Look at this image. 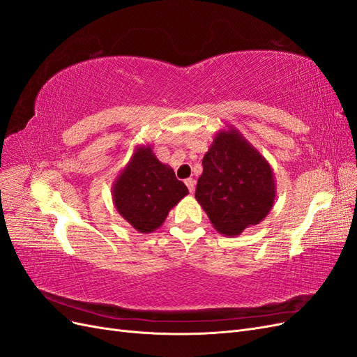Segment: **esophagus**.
<instances>
[{"mask_svg":"<svg viewBox=\"0 0 357 357\" xmlns=\"http://www.w3.org/2000/svg\"><path fill=\"white\" fill-rule=\"evenodd\" d=\"M185 183H186V186H188L189 192L193 193V190H195V180H193V178H186Z\"/></svg>","mask_w":357,"mask_h":357,"instance_id":"obj_1","label":"esophagus"}]
</instances>
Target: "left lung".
Here are the masks:
<instances>
[{
	"label": "left lung",
	"instance_id": "obj_1",
	"mask_svg": "<svg viewBox=\"0 0 357 357\" xmlns=\"http://www.w3.org/2000/svg\"><path fill=\"white\" fill-rule=\"evenodd\" d=\"M202 167L195 198L218 232L240 235L271 211L273 168L238 129L229 126L215 134Z\"/></svg>",
	"mask_w": 357,
	"mask_h": 357
}]
</instances>
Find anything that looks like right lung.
<instances>
[{
	"label": "right lung",
	"instance_id": "right-lung-1",
	"mask_svg": "<svg viewBox=\"0 0 357 357\" xmlns=\"http://www.w3.org/2000/svg\"><path fill=\"white\" fill-rule=\"evenodd\" d=\"M188 193L174 169L162 164L149 144L135 147L131 160L113 183L116 210L142 234L156 231Z\"/></svg>",
	"mask_w": 357,
	"mask_h": 357
}]
</instances>
